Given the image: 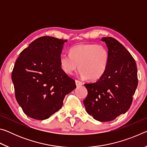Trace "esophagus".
I'll list each match as a JSON object with an SVG mask.
<instances>
[{
  "label": "esophagus",
  "instance_id": "34e87169",
  "mask_svg": "<svg viewBox=\"0 0 147 147\" xmlns=\"http://www.w3.org/2000/svg\"><path fill=\"white\" fill-rule=\"evenodd\" d=\"M75 83H76V86H81L82 84V83L80 81L78 80H75Z\"/></svg>",
  "mask_w": 147,
  "mask_h": 147
}]
</instances>
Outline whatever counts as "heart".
<instances>
[{
	"instance_id": "obj_1",
	"label": "heart",
	"mask_w": 147,
	"mask_h": 147,
	"mask_svg": "<svg viewBox=\"0 0 147 147\" xmlns=\"http://www.w3.org/2000/svg\"><path fill=\"white\" fill-rule=\"evenodd\" d=\"M109 52L99 44L83 43L69 50V56L62 54L59 64L62 70L72 74L78 67L80 75L89 80H96L103 76L108 67Z\"/></svg>"
}]
</instances>
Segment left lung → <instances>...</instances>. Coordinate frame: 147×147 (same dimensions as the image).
<instances>
[{"label":"left lung","mask_w":147,"mask_h":147,"mask_svg":"<svg viewBox=\"0 0 147 147\" xmlns=\"http://www.w3.org/2000/svg\"><path fill=\"white\" fill-rule=\"evenodd\" d=\"M101 40L108 49V65L97 81L84 84L88 93L84 104L95 120L108 122L130 108L138 84V70L135 59L117 40L111 37Z\"/></svg>","instance_id":"8db88e82"}]
</instances>
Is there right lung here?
Segmentation results:
<instances>
[{
	"instance_id": "obj_1",
	"label": "right lung",
	"mask_w": 147,
	"mask_h": 147,
	"mask_svg": "<svg viewBox=\"0 0 147 147\" xmlns=\"http://www.w3.org/2000/svg\"><path fill=\"white\" fill-rule=\"evenodd\" d=\"M67 39H36L19 54L11 73L17 102L27 116L45 120L58 111L66 94L76 88L62 70L59 57Z\"/></svg>"
}]
</instances>
